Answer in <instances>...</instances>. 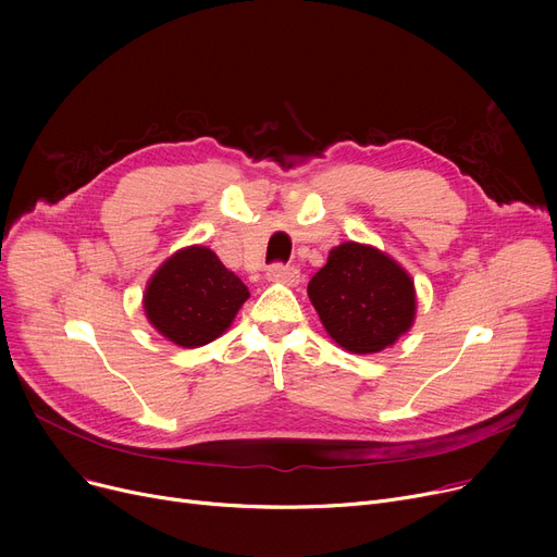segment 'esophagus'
<instances>
[{"label":"esophagus","instance_id":"esophagus-1","mask_svg":"<svg viewBox=\"0 0 557 557\" xmlns=\"http://www.w3.org/2000/svg\"><path fill=\"white\" fill-rule=\"evenodd\" d=\"M267 277L271 282H282L294 286L300 282V271L296 267H284V263H273V267L267 271Z\"/></svg>","mask_w":557,"mask_h":557}]
</instances>
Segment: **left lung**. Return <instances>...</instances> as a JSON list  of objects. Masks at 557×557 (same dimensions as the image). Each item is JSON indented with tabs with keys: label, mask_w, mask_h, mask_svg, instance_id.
Wrapping results in <instances>:
<instances>
[{
	"label": "left lung",
	"mask_w": 557,
	"mask_h": 557,
	"mask_svg": "<svg viewBox=\"0 0 557 557\" xmlns=\"http://www.w3.org/2000/svg\"><path fill=\"white\" fill-rule=\"evenodd\" d=\"M307 294L327 334L352 355H374L411 330L416 286L399 263L366 244L330 250Z\"/></svg>",
	"instance_id": "obj_1"
}]
</instances>
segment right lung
I'll use <instances>...</instances> for the list:
<instances>
[{"mask_svg":"<svg viewBox=\"0 0 557 557\" xmlns=\"http://www.w3.org/2000/svg\"><path fill=\"white\" fill-rule=\"evenodd\" d=\"M248 298V286L210 248L189 246L153 273L144 290V311L171 343L198 347L219 338Z\"/></svg>","mask_w":557,"mask_h":557,"instance_id":"right-lung-1","label":"right lung"}]
</instances>
